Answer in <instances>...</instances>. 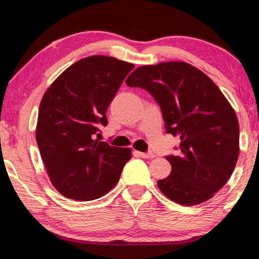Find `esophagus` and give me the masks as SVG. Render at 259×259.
I'll return each instance as SVG.
<instances>
[{
	"instance_id": "esophagus-1",
	"label": "esophagus",
	"mask_w": 259,
	"mask_h": 259,
	"mask_svg": "<svg viewBox=\"0 0 259 259\" xmlns=\"http://www.w3.org/2000/svg\"><path fill=\"white\" fill-rule=\"evenodd\" d=\"M134 155L137 157L144 158V159H152V158H155V155H153V153H146V152H140V151H134Z\"/></svg>"
}]
</instances>
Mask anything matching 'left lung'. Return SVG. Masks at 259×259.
Here are the masks:
<instances>
[{"label": "left lung", "instance_id": "1", "mask_svg": "<svg viewBox=\"0 0 259 259\" xmlns=\"http://www.w3.org/2000/svg\"><path fill=\"white\" fill-rule=\"evenodd\" d=\"M160 106L166 132L180 137L179 156H167L171 171L158 188L176 203L194 206L209 200L232 175L239 157V121L217 85L183 61L135 69L126 79Z\"/></svg>", "mask_w": 259, "mask_h": 259}]
</instances>
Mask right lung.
Instances as JSON below:
<instances>
[{
    "label": "right lung",
    "mask_w": 259,
    "mask_h": 259,
    "mask_svg": "<svg viewBox=\"0 0 259 259\" xmlns=\"http://www.w3.org/2000/svg\"><path fill=\"white\" fill-rule=\"evenodd\" d=\"M133 68L112 57H88L68 67L44 93L36 141L50 181L66 198L103 197L132 158L130 148L94 139L99 126L108 124L109 104Z\"/></svg>",
    "instance_id": "add662e5"
}]
</instances>
